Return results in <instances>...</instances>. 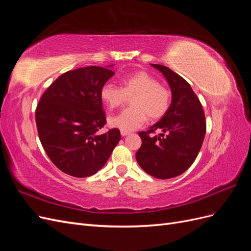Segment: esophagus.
<instances>
[{
  "mask_svg": "<svg viewBox=\"0 0 251 251\" xmlns=\"http://www.w3.org/2000/svg\"><path fill=\"white\" fill-rule=\"evenodd\" d=\"M120 133H121V136H126V135L130 134V132H126V131H121Z\"/></svg>",
  "mask_w": 251,
  "mask_h": 251,
  "instance_id": "34e87169",
  "label": "esophagus"
}]
</instances>
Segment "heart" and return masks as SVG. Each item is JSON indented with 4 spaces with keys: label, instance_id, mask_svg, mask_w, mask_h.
<instances>
[{
    "label": "heart",
    "instance_id": "1",
    "mask_svg": "<svg viewBox=\"0 0 251 251\" xmlns=\"http://www.w3.org/2000/svg\"><path fill=\"white\" fill-rule=\"evenodd\" d=\"M131 105L116 116L109 119L112 126L121 131H134L146 123L148 116L157 120L168 112L171 93L165 87L159 85L155 77L146 71H136L121 79V88L105 83L100 90L101 100L110 109L120 108L132 97Z\"/></svg>",
    "mask_w": 251,
    "mask_h": 251
}]
</instances>
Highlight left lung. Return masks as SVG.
<instances>
[{
	"label": "left lung",
	"mask_w": 251,
	"mask_h": 251,
	"mask_svg": "<svg viewBox=\"0 0 251 251\" xmlns=\"http://www.w3.org/2000/svg\"><path fill=\"white\" fill-rule=\"evenodd\" d=\"M160 71L172 90V103L164 116L147 132H139L142 144L136 153L141 169L158 179L183 174L198 156L206 132L202 104L191 85L170 68L151 64ZM160 130L158 136L152 134Z\"/></svg>",
	"instance_id": "8db88e82"
}]
</instances>
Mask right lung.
I'll use <instances>...</instances> for the list:
<instances>
[{
	"instance_id": "right-lung-1",
	"label": "right lung",
	"mask_w": 251,
	"mask_h": 251,
	"mask_svg": "<svg viewBox=\"0 0 251 251\" xmlns=\"http://www.w3.org/2000/svg\"><path fill=\"white\" fill-rule=\"evenodd\" d=\"M114 74L96 66L68 71L51 83L37 103L41 143L65 174L76 178L96 174L121 138L118 128L100 133L107 123L100 90Z\"/></svg>"
}]
</instances>
